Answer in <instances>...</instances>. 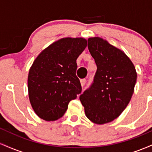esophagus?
I'll return each instance as SVG.
<instances>
[{"label": "esophagus", "instance_id": "1", "mask_svg": "<svg viewBox=\"0 0 152 152\" xmlns=\"http://www.w3.org/2000/svg\"><path fill=\"white\" fill-rule=\"evenodd\" d=\"M80 81H81V84L82 86H84L85 84H86V80L85 79V78H83V79H81L80 80Z\"/></svg>", "mask_w": 152, "mask_h": 152}]
</instances>
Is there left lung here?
Returning a JSON list of instances; mask_svg holds the SVG:
<instances>
[{"mask_svg": "<svg viewBox=\"0 0 152 152\" xmlns=\"http://www.w3.org/2000/svg\"><path fill=\"white\" fill-rule=\"evenodd\" d=\"M97 66L94 81L80 96L87 118L97 124L114 121L126 109L134 94L137 74L129 57L99 37L88 39Z\"/></svg>", "mask_w": 152, "mask_h": 152, "instance_id": "8db88e82", "label": "left lung"}]
</instances>
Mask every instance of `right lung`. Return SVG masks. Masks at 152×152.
I'll return each instance as SVG.
<instances>
[{"instance_id": "right-lung-1", "label": "right lung", "mask_w": 152, "mask_h": 152, "mask_svg": "<svg viewBox=\"0 0 152 152\" xmlns=\"http://www.w3.org/2000/svg\"><path fill=\"white\" fill-rule=\"evenodd\" d=\"M87 46L82 38H65L52 43L34 61L29 71L28 88L35 113L46 121L64 116L69 103L81 93L76 75V59Z\"/></svg>"}]
</instances>
